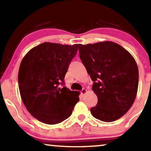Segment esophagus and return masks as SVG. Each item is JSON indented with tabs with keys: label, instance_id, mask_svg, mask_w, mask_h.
Instances as JSON below:
<instances>
[{
	"label": "esophagus",
	"instance_id": "1",
	"mask_svg": "<svg viewBox=\"0 0 151 151\" xmlns=\"http://www.w3.org/2000/svg\"><path fill=\"white\" fill-rule=\"evenodd\" d=\"M81 94H83V95L85 94V93H87V89H85V88H83V89L81 91Z\"/></svg>",
	"mask_w": 151,
	"mask_h": 151
}]
</instances>
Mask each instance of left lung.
Returning <instances> with one entry per match:
<instances>
[{
  "label": "left lung",
  "instance_id": "8db88e82",
  "mask_svg": "<svg viewBox=\"0 0 151 151\" xmlns=\"http://www.w3.org/2000/svg\"><path fill=\"white\" fill-rule=\"evenodd\" d=\"M78 50L98 98L91 113L103 122L117 120L130 109L137 94L138 68L134 58L120 45L109 41L78 44Z\"/></svg>",
  "mask_w": 151,
  "mask_h": 151
}]
</instances>
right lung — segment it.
Wrapping results in <instances>:
<instances>
[{
  "label": "right lung",
  "instance_id": "obj_1",
  "mask_svg": "<svg viewBox=\"0 0 151 151\" xmlns=\"http://www.w3.org/2000/svg\"><path fill=\"white\" fill-rule=\"evenodd\" d=\"M78 46L44 42L30 50L21 61L18 74L21 99L32 116L43 123L65 120L79 100L78 91L59 87Z\"/></svg>",
  "mask_w": 151,
  "mask_h": 151
}]
</instances>
